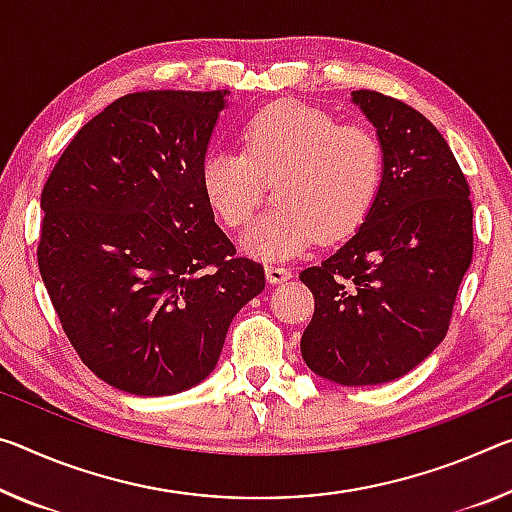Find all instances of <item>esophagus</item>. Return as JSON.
I'll return each instance as SVG.
<instances>
[{
    "mask_svg": "<svg viewBox=\"0 0 512 512\" xmlns=\"http://www.w3.org/2000/svg\"><path fill=\"white\" fill-rule=\"evenodd\" d=\"M289 278H291V271L285 269V266L266 264V280H269L271 285H280V282H285Z\"/></svg>",
    "mask_w": 512,
    "mask_h": 512,
    "instance_id": "34e87169",
    "label": "esophagus"
}]
</instances>
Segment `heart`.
<instances>
[{
  "label": "heart",
  "instance_id": "heart-1",
  "mask_svg": "<svg viewBox=\"0 0 512 512\" xmlns=\"http://www.w3.org/2000/svg\"><path fill=\"white\" fill-rule=\"evenodd\" d=\"M243 152L209 150L200 166L202 193L227 227L250 223L273 180L278 207L243 234L259 259H287L319 239L339 241L369 216L380 191L385 154L362 125H339L330 113L278 102L243 125Z\"/></svg>",
  "mask_w": 512,
  "mask_h": 512
}]
</instances>
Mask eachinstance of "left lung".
<instances>
[{
	"mask_svg": "<svg viewBox=\"0 0 512 512\" xmlns=\"http://www.w3.org/2000/svg\"><path fill=\"white\" fill-rule=\"evenodd\" d=\"M351 102L376 127L383 182L358 232L300 273L314 296L300 353L316 376L360 387L405 376L444 339L472 264L474 212L431 120L376 91H353Z\"/></svg>",
	"mask_w": 512,
	"mask_h": 512,
	"instance_id": "left-lung-1",
	"label": "left lung"
}]
</instances>
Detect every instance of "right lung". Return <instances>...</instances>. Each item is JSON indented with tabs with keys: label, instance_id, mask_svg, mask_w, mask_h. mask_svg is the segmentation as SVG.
Returning <instances> with one entry per match:
<instances>
[{
	"label": "right lung",
	"instance_id": "1",
	"mask_svg": "<svg viewBox=\"0 0 512 512\" xmlns=\"http://www.w3.org/2000/svg\"><path fill=\"white\" fill-rule=\"evenodd\" d=\"M230 91H143L79 129L47 177L38 266L70 344L120 392L196 387L264 269L214 223L200 166Z\"/></svg>",
	"mask_w": 512,
	"mask_h": 512
}]
</instances>
